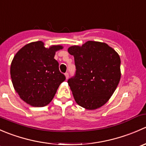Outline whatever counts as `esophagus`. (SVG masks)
Here are the masks:
<instances>
[{
    "instance_id": "obj_1",
    "label": "esophagus",
    "mask_w": 146,
    "mask_h": 146,
    "mask_svg": "<svg viewBox=\"0 0 146 146\" xmlns=\"http://www.w3.org/2000/svg\"><path fill=\"white\" fill-rule=\"evenodd\" d=\"M65 76H66V80H67V79L68 78V77H69L68 73H65Z\"/></svg>"
}]
</instances>
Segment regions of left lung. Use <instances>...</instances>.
Returning a JSON list of instances; mask_svg holds the SVG:
<instances>
[{"label":"left lung","instance_id":"obj_1","mask_svg":"<svg viewBox=\"0 0 146 146\" xmlns=\"http://www.w3.org/2000/svg\"><path fill=\"white\" fill-rule=\"evenodd\" d=\"M76 71L68 80L76 103L86 110L100 108L110 100L121 78V59L106 43L88 41L68 48Z\"/></svg>","mask_w":146,"mask_h":146}]
</instances>
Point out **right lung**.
Masks as SVG:
<instances>
[{
    "mask_svg": "<svg viewBox=\"0 0 146 146\" xmlns=\"http://www.w3.org/2000/svg\"><path fill=\"white\" fill-rule=\"evenodd\" d=\"M61 45L46 48L42 41L31 42L20 48L10 66V76L20 98L33 107H44L51 102L66 77L59 71L54 58Z\"/></svg>",
    "mask_w": 146,
    "mask_h": 146,
    "instance_id": "1",
    "label": "right lung"
}]
</instances>
